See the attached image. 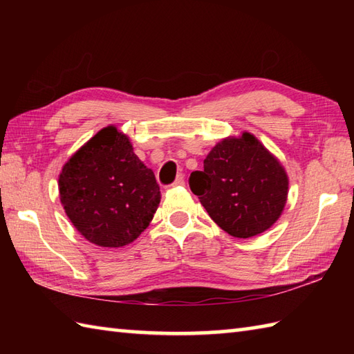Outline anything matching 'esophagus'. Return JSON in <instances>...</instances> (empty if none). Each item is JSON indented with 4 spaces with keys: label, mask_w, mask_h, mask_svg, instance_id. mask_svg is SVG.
<instances>
[{
    "label": "esophagus",
    "mask_w": 354,
    "mask_h": 354,
    "mask_svg": "<svg viewBox=\"0 0 354 354\" xmlns=\"http://www.w3.org/2000/svg\"><path fill=\"white\" fill-rule=\"evenodd\" d=\"M185 184V179H184V176L183 175H179L176 179H175V183H173L171 185L173 187H183Z\"/></svg>",
    "instance_id": "34e87169"
}]
</instances>
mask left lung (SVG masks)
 <instances>
[{
    "label": "left lung",
    "mask_w": 354,
    "mask_h": 354,
    "mask_svg": "<svg viewBox=\"0 0 354 354\" xmlns=\"http://www.w3.org/2000/svg\"><path fill=\"white\" fill-rule=\"evenodd\" d=\"M192 192L230 236L248 239L272 227L288 198V175L274 155L243 132L216 145L193 171Z\"/></svg>",
    "instance_id": "left-lung-1"
}]
</instances>
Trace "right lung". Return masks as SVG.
<instances>
[{
    "label": "right lung",
    "mask_w": 354,
    "mask_h": 354,
    "mask_svg": "<svg viewBox=\"0 0 354 354\" xmlns=\"http://www.w3.org/2000/svg\"><path fill=\"white\" fill-rule=\"evenodd\" d=\"M59 193L80 234L104 248L133 242L161 201L153 171L114 126L97 132L70 158L59 176Z\"/></svg>",
    "instance_id": "obj_1"
}]
</instances>
